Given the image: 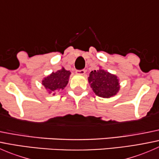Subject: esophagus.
Returning a JSON list of instances; mask_svg holds the SVG:
<instances>
[{
	"label": "esophagus",
	"instance_id": "obj_1",
	"mask_svg": "<svg viewBox=\"0 0 159 159\" xmlns=\"http://www.w3.org/2000/svg\"><path fill=\"white\" fill-rule=\"evenodd\" d=\"M86 70L84 69H82V70H76V74L77 75H84V74H85Z\"/></svg>",
	"mask_w": 159,
	"mask_h": 159
}]
</instances>
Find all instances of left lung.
<instances>
[{"mask_svg":"<svg viewBox=\"0 0 159 159\" xmlns=\"http://www.w3.org/2000/svg\"><path fill=\"white\" fill-rule=\"evenodd\" d=\"M89 82L96 95L109 98L118 92L120 89L118 78L103 69L91 70L89 77Z\"/></svg>","mask_w":159,"mask_h":159,"instance_id":"left-lung-1","label":"left lung"}]
</instances>
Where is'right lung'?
Listing matches in <instances>:
<instances>
[{"label":"right lung","mask_w":159,"mask_h":159,"mask_svg":"<svg viewBox=\"0 0 159 159\" xmlns=\"http://www.w3.org/2000/svg\"><path fill=\"white\" fill-rule=\"evenodd\" d=\"M70 72L62 68L56 72H52L51 75L44 78L42 84L48 90V93L55 94L56 91L63 90L68 83Z\"/></svg>","instance_id":"right-lung-1"}]
</instances>
